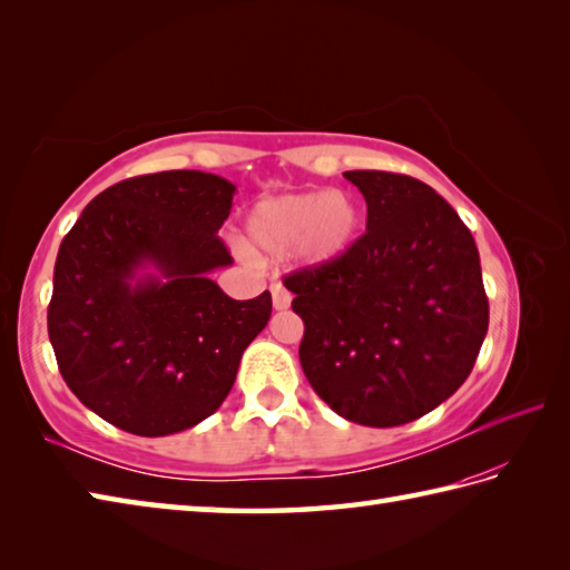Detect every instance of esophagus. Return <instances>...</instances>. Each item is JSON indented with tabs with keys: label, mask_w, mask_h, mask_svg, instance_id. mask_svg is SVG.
Instances as JSON below:
<instances>
[{
	"label": "esophagus",
	"mask_w": 570,
	"mask_h": 570,
	"mask_svg": "<svg viewBox=\"0 0 570 570\" xmlns=\"http://www.w3.org/2000/svg\"><path fill=\"white\" fill-rule=\"evenodd\" d=\"M271 293H273V307L277 312H283V309L289 307V299H293V297H289V293H287L283 285H273Z\"/></svg>",
	"instance_id": "1"
}]
</instances>
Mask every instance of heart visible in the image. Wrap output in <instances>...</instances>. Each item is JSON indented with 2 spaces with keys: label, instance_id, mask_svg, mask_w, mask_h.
<instances>
[{
  "label": "heart",
  "instance_id": "b5f03b06",
  "mask_svg": "<svg viewBox=\"0 0 570 570\" xmlns=\"http://www.w3.org/2000/svg\"><path fill=\"white\" fill-rule=\"evenodd\" d=\"M361 202L341 189L268 197L250 209L246 236L268 256L295 250L299 263L322 268L348 256L363 232Z\"/></svg>",
  "mask_w": 570,
  "mask_h": 570
}]
</instances>
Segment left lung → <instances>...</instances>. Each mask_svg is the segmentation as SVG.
Wrapping results in <instances>:
<instances>
[{
    "label": "left lung",
    "mask_w": 570,
    "mask_h": 570,
    "mask_svg": "<svg viewBox=\"0 0 570 570\" xmlns=\"http://www.w3.org/2000/svg\"><path fill=\"white\" fill-rule=\"evenodd\" d=\"M368 205L348 256L285 277L305 322L299 363L348 422L400 426L456 392L488 334V297L471 232L410 175L348 170Z\"/></svg>",
    "instance_id": "8db88e82"
}]
</instances>
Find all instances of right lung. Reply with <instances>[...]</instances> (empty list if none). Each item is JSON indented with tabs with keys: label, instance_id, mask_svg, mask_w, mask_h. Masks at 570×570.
<instances>
[{
	"label": "right lung",
	"instance_id": "add662e5",
	"mask_svg": "<svg viewBox=\"0 0 570 570\" xmlns=\"http://www.w3.org/2000/svg\"><path fill=\"white\" fill-rule=\"evenodd\" d=\"M236 185L166 170L99 193L62 238L48 336L87 410L136 436H168L219 410L271 320L265 289L232 299L209 273Z\"/></svg>",
	"mask_w": 570,
	"mask_h": 570
}]
</instances>
